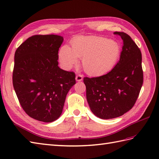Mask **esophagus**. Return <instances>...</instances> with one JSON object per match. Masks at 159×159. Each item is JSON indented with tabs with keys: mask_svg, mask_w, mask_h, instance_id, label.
<instances>
[{
	"mask_svg": "<svg viewBox=\"0 0 159 159\" xmlns=\"http://www.w3.org/2000/svg\"><path fill=\"white\" fill-rule=\"evenodd\" d=\"M83 79V76L81 74H77L76 76V81H81Z\"/></svg>",
	"mask_w": 159,
	"mask_h": 159,
	"instance_id": "1",
	"label": "esophagus"
}]
</instances>
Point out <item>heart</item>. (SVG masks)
Instances as JSON below:
<instances>
[{"mask_svg": "<svg viewBox=\"0 0 159 159\" xmlns=\"http://www.w3.org/2000/svg\"><path fill=\"white\" fill-rule=\"evenodd\" d=\"M71 48L63 46L59 58L66 70H70L82 58L85 72L91 76H101L109 73L116 66L121 55L119 43L98 36H79L72 40Z\"/></svg>", "mask_w": 159, "mask_h": 159, "instance_id": "b5f03b06", "label": "heart"}]
</instances>
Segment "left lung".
I'll return each mask as SVG.
<instances>
[{
    "label": "left lung",
    "instance_id": "1",
    "mask_svg": "<svg viewBox=\"0 0 159 159\" xmlns=\"http://www.w3.org/2000/svg\"><path fill=\"white\" fill-rule=\"evenodd\" d=\"M123 40L120 61L103 76L85 77L87 100L91 111L101 119L122 116L133 107L143 82L141 50L130 37L115 32Z\"/></svg>",
    "mask_w": 159,
    "mask_h": 159
}]
</instances>
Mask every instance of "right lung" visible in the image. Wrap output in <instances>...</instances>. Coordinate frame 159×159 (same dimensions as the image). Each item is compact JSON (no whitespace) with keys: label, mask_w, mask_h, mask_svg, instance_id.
Masks as SVG:
<instances>
[{"label":"right lung","mask_w":159,"mask_h":159,"mask_svg":"<svg viewBox=\"0 0 159 159\" xmlns=\"http://www.w3.org/2000/svg\"><path fill=\"white\" fill-rule=\"evenodd\" d=\"M63 37H30L15 52L13 85L20 105L29 116L52 122L62 113L67 93L76 83L75 74L58 66Z\"/></svg>","instance_id":"add662e5"}]
</instances>
